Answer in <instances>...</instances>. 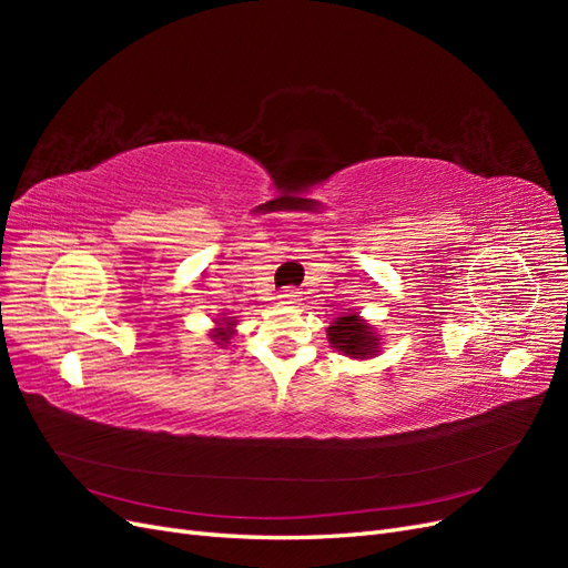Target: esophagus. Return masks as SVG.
I'll return each instance as SVG.
<instances>
[{
	"instance_id": "obj_1",
	"label": "esophagus",
	"mask_w": 568,
	"mask_h": 568,
	"mask_svg": "<svg viewBox=\"0 0 568 568\" xmlns=\"http://www.w3.org/2000/svg\"><path fill=\"white\" fill-rule=\"evenodd\" d=\"M277 298H280L282 305H291V307H294V305L301 303V291H296V288H284Z\"/></svg>"
}]
</instances>
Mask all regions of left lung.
<instances>
[{
	"label": "left lung",
	"mask_w": 568,
	"mask_h": 568,
	"mask_svg": "<svg viewBox=\"0 0 568 568\" xmlns=\"http://www.w3.org/2000/svg\"><path fill=\"white\" fill-rule=\"evenodd\" d=\"M326 338L332 348L343 353L351 359H369L382 353V334L359 313H343L329 326H326Z\"/></svg>",
	"instance_id": "left-lung-1"
}]
</instances>
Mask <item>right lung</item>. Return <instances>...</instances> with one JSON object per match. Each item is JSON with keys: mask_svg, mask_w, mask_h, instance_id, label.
Returning a JSON list of instances; mask_svg holds the SVG:
<instances>
[{"mask_svg": "<svg viewBox=\"0 0 568 568\" xmlns=\"http://www.w3.org/2000/svg\"><path fill=\"white\" fill-rule=\"evenodd\" d=\"M215 326L211 329V338L217 343V346H230L232 338L236 336V324L239 320L236 317H220V320H213Z\"/></svg>", "mask_w": 568, "mask_h": 568, "instance_id": "1", "label": "right lung"}]
</instances>
